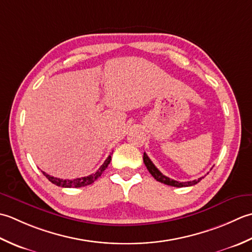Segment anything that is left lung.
<instances>
[{
  "label": "left lung",
  "instance_id": "obj_1",
  "mask_svg": "<svg viewBox=\"0 0 252 252\" xmlns=\"http://www.w3.org/2000/svg\"><path fill=\"white\" fill-rule=\"evenodd\" d=\"M143 162H145V165L147 166L148 171L150 172L151 175L155 177L158 182L160 183H163L165 185H168V186H173V187H188V186H193V185L198 184L200 181L203 177H200L198 179H194V181H191V182H177V181H174V179L172 178H168L167 176L163 175V174L158 171V169L156 167L155 164L152 163V161L149 158V157L146 155V152L143 153Z\"/></svg>",
  "mask_w": 252,
  "mask_h": 252
}]
</instances>
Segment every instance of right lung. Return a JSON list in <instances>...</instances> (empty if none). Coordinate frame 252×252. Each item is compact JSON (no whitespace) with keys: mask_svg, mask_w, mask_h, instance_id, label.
<instances>
[{"mask_svg":"<svg viewBox=\"0 0 252 252\" xmlns=\"http://www.w3.org/2000/svg\"><path fill=\"white\" fill-rule=\"evenodd\" d=\"M112 153L109 157H107V158L104 161V163L102 164L100 168L97 169V171L94 174H91V175L86 176V177L74 178V179H62V178H56V177H53V176H50L49 174L44 173V172H42V173H43V175L47 177L51 183H53L54 185H56V186L65 187V188H78V187L88 186V185H91L92 183H94V181H96V179L102 175V173L105 171V168L107 167V165H109L111 160H112V158H111Z\"/></svg>","mask_w":252,"mask_h":252,"instance_id":"add662e5","label":"right lung"}]
</instances>
